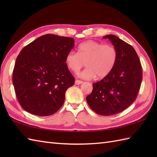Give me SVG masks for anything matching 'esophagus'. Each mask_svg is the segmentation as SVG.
Returning <instances> with one entry per match:
<instances>
[{
	"instance_id": "obj_1",
	"label": "esophagus",
	"mask_w": 157,
	"mask_h": 157,
	"mask_svg": "<svg viewBox=\"0 0 157 157\" xmlns=\"http://www.w3.org/2000/svg\"><path fill=\"white\" fill-rule=\"evenodd\" d=\"M82 83H83V82H82V81H81V80H78V79H76V80L75 81V84L76 85H79V84H82Z\"/></svg>"
}]
</instances>
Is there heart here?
I'll return each mask as SVG.
<instances>
[{"mask_svg":"<svg viewBox=\"0 0 157 157\" xmlns=\"http://www.w3.org/2000/svg\"><path fill=\"white\" fill-rule=\"evenodd\" d=\"M117 60V51L110 44H102L97 41L89 40L81 43L78 53L70 51L65 56V63L71 71L77 73L84 65L87 67L79 75L85 79L103 78L114 68Z\"/></svg>","mask_w":157,"mask_h":157,"instance_id":"b5f03b06","label":"heart"}]
</instances>
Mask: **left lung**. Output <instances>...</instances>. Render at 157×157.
Returning <instances> with one entry per match:
<instances>
[{
  "label": "left lung",
  "mask_w": 157,
  "mask_h": 157,
  "mask_svg": "<svg viewBox=\"0 0 157 157\" xmlns=\"http://www.w3.org/2000/svg\"><path fill=\"white\" fill-rule=\"evenodd\" d=\"M117 51L112 71L92 84L86 101L92 111L101 115H112L124 111L135 101L140 88L142 69L134 48L115 35H106Z\"/></svg>",
  "instance_id": "8db88e82"
}]
</instances>
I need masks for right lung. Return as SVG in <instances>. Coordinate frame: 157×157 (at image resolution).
<instances>
[{
  "label": "right lung",
  "mask_w": 157,
  "mask_h": 157,
  "mask_svg": "<svg viewBox=\"0 0 157 157\" xmlns=\"http://www.w3.org/2000/svg\"><path fill=\"white\" fill-rule=\"evenodd\" d=\"M74 39L46 34L25 46L16 59L13 84L18 101L27 112L49 116L61 107L65 92L75 83L65 56Z\"/></svg>",
  "instance_id": "1"
}]
</instances>
